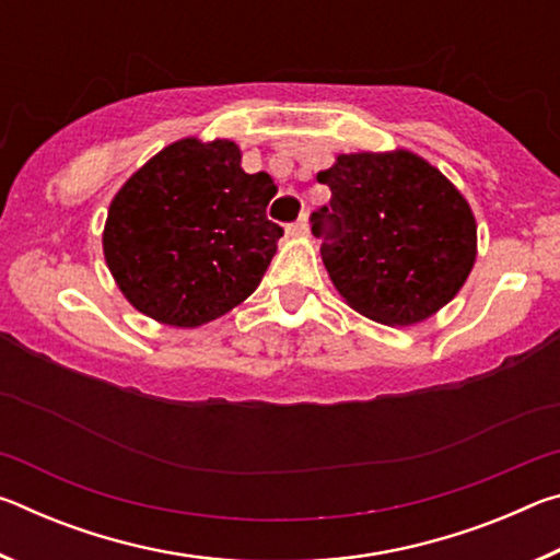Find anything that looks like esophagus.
Returning a JSON list of instances; mask_svg holds the SVG:
<instances>
[{"mask_svg":"<svg viewBox=\"0 0 560 560\" xmlns=\"http://www.w3.org/2000/svg\"><path fill=\"white\" fill-rule=\"evenodd\" d=\"M287 234L291 236H306L308 234V224H306V217H299L296 222L287 224Z\"/></svg>","mask_w":560,"mask_h":560,"instance_id":"obj_1","label":"esophagus"}]
</instances>
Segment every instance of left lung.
Instances as JSON below:
<instances>
[{"label":"left lung","mask_w":560,"mask_h":560,"mask_svg":"<svg viewBox=\"0 0 560 560\" xmlns=\"http://www.w3.org/2000/svg\"><path fill=\"white\" fill-rule=\"evenodd\" d=\"M318 183L330 187V202L311 217L314 234L350 308L412 326L457 296L477 259V222L438 167L410 150L350 153Z\"/></svg>","instance_id":"1"}]
</instances>
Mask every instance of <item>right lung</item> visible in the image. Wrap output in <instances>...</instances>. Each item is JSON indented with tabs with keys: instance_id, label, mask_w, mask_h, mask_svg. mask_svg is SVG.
I'll use <instances>...</instances> for the list:
<instances>
[{
	"instance_id": "add662e5",
	"label": "right lung",
	"mask_w": 560,
	"mask_h": 560,
	"mask_svg": "<svg viewBox=\"0 0 560 560\" xmlns=\"http://www.w3.org/2000/svg\"><path fill=\"white\" fill-rule=\"evenodd\" d=\"M271 175L242 170L232 140L183 138L128 177L108 207L103 257L132 306L197 328L252 296L283 230Z\"/></svg>"
}]
</instances>
